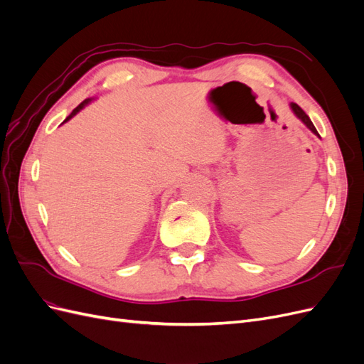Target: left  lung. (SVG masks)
<instances>
[{
	"label": "left lung",
	"instance_id": "left-lung-1",
	"mask_svg": "<svg viewBox=\"0 0 364 364\" xmlns=\"http://www.w3.org/2000/svg\"><path fill=\"white\" fill-rule=\"evenodd\" d=\"M290 109H291V112L296 115V118H299L301 121H302V123L308 127V129H310L311 132H313V134L316 135V136H318V134H317V130H316V127H314V124L311 123V119H310V117H308L304 111H302V109L299 107V106H297L296 103H290ZM318 138H321V136H318Z\"/></svg>",
	"mask_w": 364,
	"mask_h": 364
}]
</instances>
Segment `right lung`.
Instances as JSON below:
<instances>
[{
	"mask_svg": "<svg viewBox=\"0 0 364 364\" xmlns=\"http://www.w3.org/2000/svg\"><path fill=\"white\" fill-rule=\"evenodd\" d=\"M91 102H92V98H86V100H85V102H82V103H80L79 106H77V107L74 109V111H73V112H71V114H70V115H68L67 118H65V121H63V123H67V121H70V119H71V118H73L74 115H77V114H79V112L82 111V109H83L85 106H87V105H90Z\"/></svg>",
	"mask_w": 364,
	"mask_h": 364,
	"instance_id": "obj_1",
	"label": "right lung"
}]
</instances>
